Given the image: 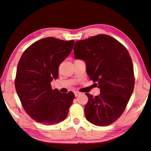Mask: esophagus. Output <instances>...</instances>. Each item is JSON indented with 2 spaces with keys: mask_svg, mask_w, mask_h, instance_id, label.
I'll return each instance as SVG.
<instances>
[{
  "mask_svg": "<svg viewBox=\"0 0 151 151\" xmlns=\"http://www.w3.org/2000/svg\"><path fill=\"white\" fill-rule=\"evenodd\" d=\"M74 94H75V96H76V97H77V96H80V95L81 94V93H80V92H74Z\"/></svg>",
  "mask_w": 151,
  "mask_h": 151,
  "instance_id": "esophagus-1",
  "label": "esophagus"
}]
</instances>
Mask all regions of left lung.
Segmentation results:
<instances>
[{"label": "left lung", "mask_w": 151, "mask_h": 151, "mask_svg": "<svg viewBox=\"0 0 151 151\" xmlns=\"http://www.w3.org/2000/svg\"><path fill=\"white\" fill-rule=\"evenodd\" d=\"M73 51L76 59L86 61L88 75L100 89V95L95 97L86 93V119L99 127L112 124L124 112L134 90L129 53L116 39L104 34L76 41Z\"/></svg>", "instance_id": "1"}]
</instances>
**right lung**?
<instances>
[{
	"mask_svg": "<svg viewBox=\"0 0 151 151\" xmlns=\"http://www.w3.org/2000/svg\"><path fill=\"white\" fill-rule=\"evenodd\" d=\"M74 43L46 37L35 42L22 54L14 85L24 111L36 122L53 125L68 114L74 93L53 90L51 82L58 78L59 66L70 55Z\"/></svg>",
	"mask_w": 151,
	"mask_h": 151,
	"instance_id": "add662e5",
	"label": "right lung"
}]
</instances>
